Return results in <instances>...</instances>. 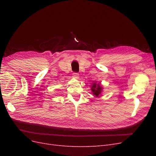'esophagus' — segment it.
Returning a JSON list of instances; mask_svg holds the SVG:
<instances>
[{
    "label": "esophagus",
    "mask_w": 156,
    "mask_h": 156,
    "mask_svg": "<svg viewBox=\"0 0 156 156\" xmlns=\"http://www.w3.org/2000/svg\"><path fill=\"white\" fill-rule=\"evenodd\" d=\"M79 75L78 73H73V77L75 79H78Z\"/></svg>",
    "instance_id": "esophagus-1"
}]
</instances>
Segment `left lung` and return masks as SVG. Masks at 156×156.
<instances>
[{
  "instance_id": "8db88e82",
  "label": "left lung",
  "mask_w": 156,
  "mask_h": 156,
  "mask_svg": "<svg viewBox=\"0 0 156 156\" xmlns=\"http://www.w3.org/2000/svg\"><path fill=\"white\" fill-rule=\"evenodd\" d=\"M102 87L100 85V83L97 84L96 83H93L91 87V90L92 92V94H94L95 97H99L100 95H101V93L102 91Z\"/></svg>"
}]
</instances>
